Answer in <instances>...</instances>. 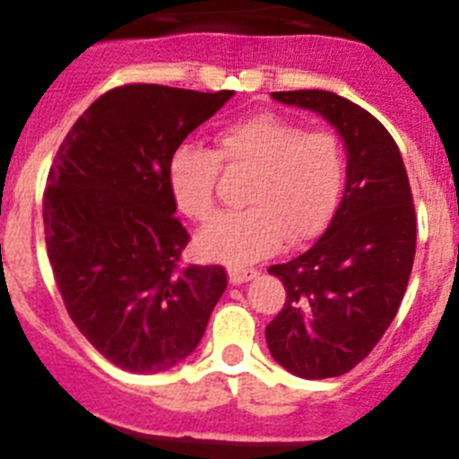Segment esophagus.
Wrapping results in <instances>:
<instances>
[{
  "mask_svg": "<svg viewBox=\"0 0 459 459\" xmlns=\"http://www.w3.org/2000/svg\"><path fill=\"white\" fill-rule=\"evenodd\" d=\"M257 275V269H243V266H230V282L232 285H243Z\"/></svg>",
  "mask_w": 459,
  "mask_h": 459,
  "instance_id": "1",
  "label": "esophagus"
}]
</instances>
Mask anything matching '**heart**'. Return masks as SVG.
<instances>
[{
	"mask_svg": "<svg viewBox=\"0 0 459 459\" xmlns=\"http://www.w3.org/2000/svg\"><path fill=\"white\" fill-rule=\"evenodd\" d=\"M216 152L181 144L168 163V184L181 213L209 221L216 213L221 163L250 169L243 211L222 213L197 237L202 255L250 264L280 248L282 238L317 237L338 206L344 181V144L338 133L310 128L290 117L262 112L232 121L216 135Z\"/></svg>",
	"mask_w": 459,
	"mask_h": 459,
	"instance_id": "b5f03b06",
	"label": "heart"
}]
</instances>
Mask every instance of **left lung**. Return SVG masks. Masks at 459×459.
Masks as SVG:
<instances>
[{"instance_id":"obj_1","label":"left lung","mask_w":459,"mask_h":459,"mask_svg":"<svg viewBox=\"0 0 459 459\" xmlns=\"http://www.w3.org/2000/svg\"><path fill=\"white\" fill-rule=\"evenodd\" d=\"M271 96L322 115L347 147V184L326 232L269 266L287 291L266 326L271 356L291 375L328 379L375 350L403 303L416 255L411 188L395 140L368 109L322 89Z\"/></svg>"}]
</instances>
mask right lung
Instances as JSON below:
<instances>
[{
  "label": "right lung",
  "instance_id": "right-lung-1",
  "mask_svg": "<svg viewBox=\"0 0 459 459\" xmlns=\"http://www.w3.org/2000/svg\"><path fill=\"white\" fill-rule=\"evenodd\" d=\"M232 96L109 89L52 160L43 193L52 273L73 324L121 370L156 375L193 354L225 291L222 266H181L190 237L174 216L168 163Z\"/></svg>",
  "mask_w": 459,
  "mask_h": 459
}]
</instances>
